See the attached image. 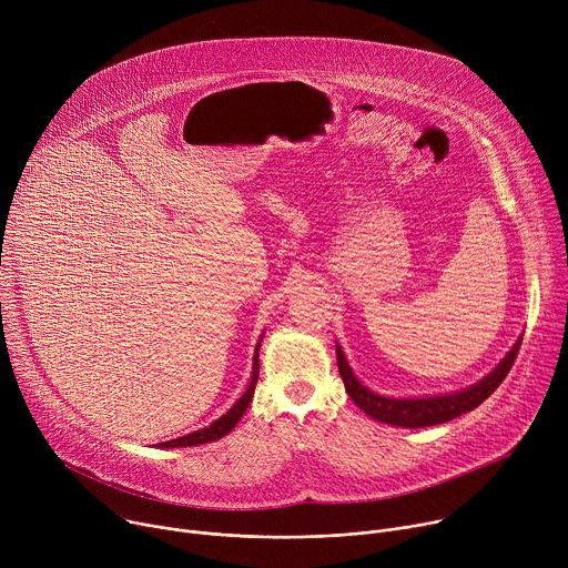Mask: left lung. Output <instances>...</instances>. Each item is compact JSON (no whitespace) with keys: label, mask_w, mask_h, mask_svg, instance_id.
Returning <instances> with one entry per match:
<instances>
[{"label":"left lung","mask_w":568,"mask_h":568,"mask_svg":"<svg viewBox=\"0 0 568 568\" xmlns=\"http://www.w3.org/2000/svg\"><path fill=\"white\" fill-rule=\"evenodd\" d=\"M335 346H337V366L346 384V393L366 416L402 429H423V427L449 423L467 412H474L483 399H488L497 390V386L506 379L508 371L513 368V362L521 346V337L506 353V357L476 384L454 393L423 395V397H393V395H379L371 390L353 373L342 346L337 342Z\"/></svg>","instance_id":"left-lung-1"}]
</instances>
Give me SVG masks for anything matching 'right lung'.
Returning <instances> with one entry per match:
<instances>
[{
	"label": "right lung",
	"mask_w": 568,
	"mask_h": 568,
	"mask_svg": "<svg viewBox=\"0 0 568 568\" xmlns=\"http://www.w3.org/2000/svg\"><path fill=\"white\" fill-rule=\"evenodd\" d=\"M261 342H263V335L256 344V351H254V366H252V379H250V386L247 390L240 395V399L233 404V407L217 420H213L209 427L204 429H197L193 434H186L182 438H175V440H166V443H159V447H166V449H173V447H195V445H204V443H213V440H220L222 436H226L237 423L240 418L245 416V412L250 409V402L254 397V388H256V382H258V351H261Z\"/></svg>",
	"instance_id": "1"
}]
</instances>
